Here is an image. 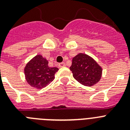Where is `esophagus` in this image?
I'll list each match as a JSON object with an SVG mask.
<instances>
[{"instance_id": "esophagus-1", "label": "esophagus", "mask_w": 130, "mask_h": 130, "mask_svg": "<svg viewBox=\"0 0 130 130\" xmlns=\"http://www.w3.org/2000/svg\"><path fill=\"white\" fill-rule=\"evenodd\" d=\"M58 66H59V67L62 68V67H64V66H66V64L64 62H62V63H60L59 64H58Z\"/></svg>"}]
</instances>
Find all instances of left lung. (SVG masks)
Segmentation results:
<instances>
[{"label": "left lung", "mask_w": 130, "mask_h": 130, "mask_svg": "<svg viewBox=\"0 0 130 130\" xmlns=\"http://www.w3.org/2000/svg\"><path fill=\"white\" fill-rule=\"evenodd\" d=\"M70 70L75 79L82 85L91 87L101 79L103 68L88 54L78 53L72 58Z\"/></svg>", "instance_id": "obj_1"}]
</instances>
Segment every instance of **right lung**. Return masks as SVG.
Returning <instances> with one entry per match:
<instances>
[{
	"label": "right lung",
	"instance_id": "add662e5",
	"mask_svg": "<svg viewBox=\"0 0 130 130\" xmlns=\"http://www.w3.org/2000/svg\"><path fill=\"white\" fill-rule=\"evenodd\" d=\"M48 64V61L41 54H37L29 61L24 68L25 79L29 85L41 89L54 80L58 68L49 67Z\"/></svg>",
	"mask_w": 130,
	"mask_h": 130
}]
</instances>
